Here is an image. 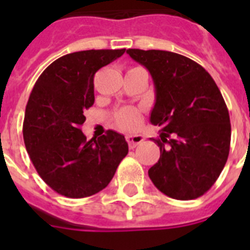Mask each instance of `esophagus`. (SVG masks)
<instances>
[{"instance_id": "34e87169", "label": "esophagus", "mask_w": 250, "mask_h": 250, "mask_svg": "<svg viewBox=\"0 0 250 250\" xmlns=\"http://www.w3.org/2000/svg\"><path fill=\"white\" fill-rule=\"evenodd\" d=\"M126 141L130 149H134V147H136L144 141V136L139 135V134H136V135H126Z\"/></svg>"}]
</instances>
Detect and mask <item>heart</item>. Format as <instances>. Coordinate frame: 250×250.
Listing matches in <instances>:
<instances>
[{
    "label": "heart",
    "instance_id": "heart-1",
    "mask_svg": "<svg viewBox=\"0 0 250 250\" xmlns=\"http://www.w3.org/2000/svg\"><path fill=\"white\" fill-rule=\"evenodd\" d=\"M114 125L123 131H135L139 129L143 121V112L136 107L125 106L116 110L112 114Z\"/></svg>",
    "mask_w": 250,
    "mask_h": 250
}]
</instances>
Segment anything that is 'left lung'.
<instances>
[{
  "mask_svg": "<svg viewBox=\"0 0 250 250\" xmlns=\"http://www.w3.org/2000/svg\"><path fill=\"white\" fill-rule=\"evenodd\" d=\"M155 86L150 123L161 127L160 159L149 178L165 195L190 200L207 193L229 155L230 119L220 90L203 66L183 55L129 48Z\"/></svg>",
  "mask_w": 250,
  "mask_h": 250,
  "instance_id": "obj_1",
  "label": "left lung"
}]
</instances>
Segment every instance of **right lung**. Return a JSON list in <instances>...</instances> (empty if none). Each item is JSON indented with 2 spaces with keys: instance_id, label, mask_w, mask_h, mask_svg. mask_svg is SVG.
Wrapping results in <instances>:
<instances>
[{
  "instance_id": "right-lung-1",
  "label": "right lung",
  "mask_w": 250,
  "mask_h": 250,
  "mask_svg": "<svg viewBox=\"0 0 250 250\" xmlns=\"http://www.w3.org/2000/svg\"><path fill=\"white\" fill-rule=\"evenodd\" d=\"M125 52L87 50L60 57L41 74L26 105L23 141L43 182L67 198L105 189L129 151L124 135L109 130L98 140L81 131L94 105V76Z\"/></svg>"
}]
</instances>
